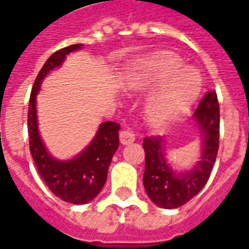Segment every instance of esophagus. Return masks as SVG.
Masks as SVG:
<instances>
[{
    "label": "esophagus",
    "mask_w": 249,
    "mask_h": 249,
    "mask_svg": "<svg viewBox=\"0 0 249 249\" xmlns=\"http://www.w3.org/2000/svg\"><path fill=\"white\" fill-rule=\"evenodd\" d=\"M119 140H121L122 145H128V143H133L135 141V135L131 131L123 130L119 134Z\"/></svg>",
    "instance_id": "1"
}]
</instances>
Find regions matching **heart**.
Instances as JSON below:
<instances>
[{
    "label": "heart",
    "mask_w": 249,
    "mask_h": 249,
    "mask_svg": "<svg viewBox=\"0 0 249 249\" xmlns=\"http://www.w3.org/2000/svg\"><path fill=\"white\" fill-rule=\"evenodd\" d=\"M183 63L174 54H160L140 62L124 78V87L130 90H146L161 87L154 93L145 108L147 122L159 127L184 112L199 95L202 78L191 68Z\"/></svg>",
    "instance_id": "1"
}]
</instances>
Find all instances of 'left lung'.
I'll return each mask as SVG.
<instances>
[{"mask_svg":"<svg viewBox=\"0 0 249 249\" xmlns=\"http://www.w3.org/2000/svg\"><path fill=\"white\" fill-rule=\"evenodd\" d=\"M191 119L200 131V156L188 171L179 172L168 162L164 137H147L142 143L145 149L143 187L150 200L162 209L183 206L210 178L219 142V106L214 90L200 100Z\"/></svg>","mask_w":249,"mask_h":249,"instance_id":"1","label":"left lung"}]
</instances>
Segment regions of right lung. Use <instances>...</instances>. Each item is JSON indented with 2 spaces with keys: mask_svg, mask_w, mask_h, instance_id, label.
I'll use <instances>...</instances> for the list:
<instances>
[{
  "mask_svg": "<svg viewBox=\"0 0 249 249\" xmlns=\"http://www.w3.org/2000/svg\"><path fill=\"white\" fill-rule=\"evenodd\" d=\"M82 46L84 44H71L69 47L58 50L46 61L34 82L28 107L30 150L37 172L51 193L59 199L73 205L88 203L102 191L107 180L112 156L119 146L121 130L119 123L104 122L99 126L97 133L88 146L70 160H59L53 157L43 143L37 127L36 96L40 90L43 80L53 70L62 66L66 55L81 50Z\"/></svg>",
  "mask_w": 249,
  "mask_h": 249,
  "instance_id": "add662e5",
  "label": "right lung"
}]
</instances>
